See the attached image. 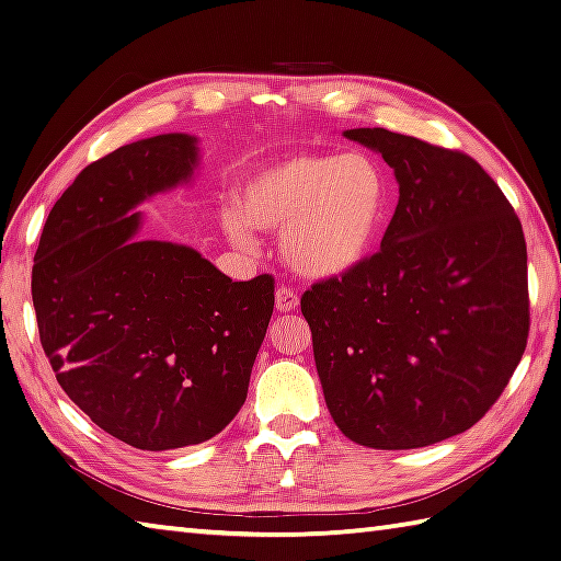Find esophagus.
Instances as JSON below:
<instances>
[{
  "instance_id": "obj_1",
  "label": "esophagus",
  "mask_w": 561,
  "mask_h": 561,
  "mask_svg": "<svg viewBox=\"0 0 561 561\" xmlns=\"http://www.w3.org/2000/svg\"><path fill=\"white\" fill-rule=\"evenodd\" d=\"M297 305H300V297L288 285H280L276 290V310L278 312H293L297 310Z\"/></svg>"
}]
</instances>
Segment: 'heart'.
Here are the masks:
<instances>
[{"mask_svg":"<svg viewBox=\"0 0 561 561\" xmlns=\"http://www.w3.org/2000/svg\"><path fill=\"white\" fill-rule=\"evenodd\" d=\"M390 184L368 154L305 152L256 169L222 213L227 237L251 247L249 227L280 232V254L300 276L327 280L356 271L380 242Z\"/></svg>","mask_w":561,"mask_h":561,"instance_id":"1","label":"heart"}]
</instances>
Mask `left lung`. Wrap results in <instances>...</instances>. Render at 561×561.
<instances>
[{
  "label": "left lung",
  "instance_id": "8db88e82",
  "mask_svg": "<svg viewBox=\"0 0 561 561\" xmlns=\"http://www.w3.org/2000/svg\"><path fill=\"white\" fill-rule=\"evenodd\" d=\"M344 137L394 169L399 203L377 254L302 295L319 382L353 443L426 448L472 428L523 358V227L472 157L385 128Z\"/></svg>",
  "mask_w": 561,
  "mask_h": 561
}]
</instances>
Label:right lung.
I'll use <instances>...</instances> for the list:
<instances>
[{
    "label": "right lung",
    "instance_id": "right-lung-1",
    "mask_svg": "<svg viewBox=\"0 0 561 561\" xmlns=\"http://www.w3.org/2000/svg\"><path fill=\"white\" fill-rule=\"evenodd\" d=\"M198 140L154 135L89 164L45 220L31 295L65 394L113 438L174 450L242 409L273 278L232 283L196 249L142 239L135 210L191 184Z\"/></svg>",
    "mask_w": 561,
    "mask_h": 561
}]
</instances>
